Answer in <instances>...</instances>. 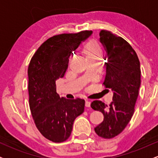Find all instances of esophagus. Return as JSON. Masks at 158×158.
I'll list each match as a JSON object with an SVG mask.
<instances>
[{
    "label": "esophagus",
    "mask_w": 158,
    "mask_h": 158,
    "mask_svg": "<svg viewBox=\"0 0 158 158\" xmlns=\"http://www.w3.org/2000/svg\"><path fill=\"white\" fill-rule=\"evenodd\" d=\"M85 106L87 107V108H89L90 106V101L88 100V99H87L86 101H85Z\"/></svg>",
    "instance_id": "esophagus-1"
}]
</instances>
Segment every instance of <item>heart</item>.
Segmentation results:
<instances>
[{
    "instance_id": "heart-1",
    "label": "heart",
    "mask_w": 158,
    "mask_h": 158,
    "mask_svg": "<svg viewBox=\"0 0 158 158\" xmlns=\"http://www.w3.org/2000/svg\"><path fill=\"white\" fill-rule=\"evenodd\" d=\"M85 53L88 59H102L103 50L101 44L96 40H91L85 48Z\"/></svg>"
}]
</instances>
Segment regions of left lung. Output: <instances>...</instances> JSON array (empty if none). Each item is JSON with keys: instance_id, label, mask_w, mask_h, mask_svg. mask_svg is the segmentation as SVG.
I'll return each instance as SVG.
<instances>
[{"instance_id": "8db88e82", "label": "left lung", "mask_w": 158, "mask_h": 158, "mask_svg": "<svg viewBox=\"0 0 158 158\" xmlns=\"http://www.w3.org/2000/svg\"><path fill=\"white\" fill-rule=\"evenodd\" d=\"M99 37L108 56L103 85L114 91L113 101L107 106L94 100L90 106L104 115L94 131L102 138L110 139L124 130L135 112L141 82L140 64L135 50L122 37L104 30Z\"/></svg>"}]
</instances>
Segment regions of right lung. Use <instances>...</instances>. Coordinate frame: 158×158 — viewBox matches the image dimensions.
<instances>
[{"label": "right lung", "mask_w": 158, "mask_h": 158, "mask_svg": "<svg viewBox=\"0 0 158 158\" xmlns=\"http://www.w3.org/2000/svg\"><path fill=\"white\" fill-rule=\"evenodd\" d=\"M92 31L60 34L44 41L28 67L29 102L34 122L41 134L55 143L71 134L75 119L84 112L85 100L68 99L56 92V81L64 76L69 58Z\"/></svg>", "instance_id": "right-lung-1"}]
</instances>
